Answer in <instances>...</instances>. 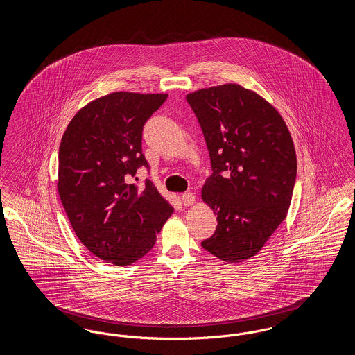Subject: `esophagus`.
Returning <instances> with one entry per match:
<instances>
[{"instance_id":"34e87169","label":"esophagus","mask_w":355,"mask_h":355,"mask_svg":"<svg viewBox=\"0 0 355 355\" xmlns=\"http://www.w3.org/2000/svg\"><path fill=\"white\" fill-rule=\"evenodd\" d=\"M194 202H196V196H194L193 193L186 191V193L182 194V203L185 205L186 207H187V206H191Z\"/></svg>"}]
</instances>
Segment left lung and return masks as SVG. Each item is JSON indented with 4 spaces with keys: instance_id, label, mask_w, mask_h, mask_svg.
Instances as JSON below:
<instances>
[{
    "instance_id": "obj_1",
    "label": "left lung",
    "mask_w": 355,
    "mask_h": 355,
    "mask_svg": "<svg viewBox=\"0 0 355 355\" xmlns=\"http://www.w3.org/2000/svg\"><path fill=\"white\" fill-rule=\"evenodd\" d=\"M186 100L214 171L201 198L218 225L202 248L227 263L246 261L286 218L297 175L293 138L270 102L241 85L205 87Z\"/></svg>"
}]
</instances>
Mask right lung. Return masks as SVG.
<instances>
[{
    "instance_id": "right-lung-1",
    "label": "right lung",
    "mask_w": 355,
    "mask_h": 355,
    "mask_svg": "<svg viewBox=\"0 0 355 355\" xmlns=\"http://www.w3.org/2000/svg\"><path fill=\"white\" fill-rule=\"evenodd\" d=\"M166 98L165 93L102 96L76 113L61 139L57 189L70 225L90 253L116 266L149 253L174 211L152 181L129 184L139 166H149L142 128Z\"/></svg>"
}]
</instances>
